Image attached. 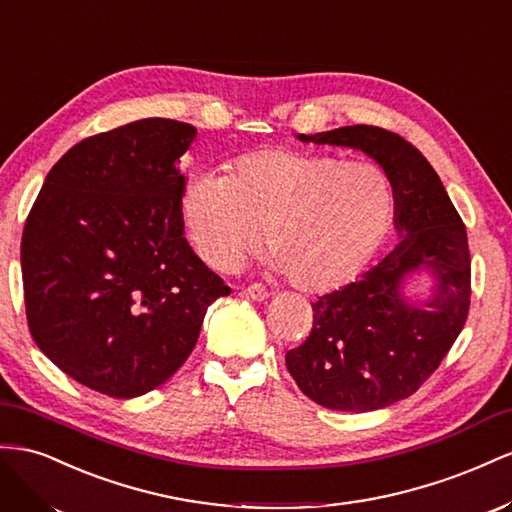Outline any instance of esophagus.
<instances>
[{
	"instance_id": "obj_1",
	"label": "esophagus",
	"mask_w": 512,
	"mask_h": 512,
	"mask_svg": "<svg viewBox=\"0 0 512 512\" xmlns=\"http://www.w3.org/2000/svg\"><path fill=\"white\" fill-rule=\"evenodd\" d=\"M242 294H244L246 298H251V300H266V298L270 296L268 289H266L264 285H261V283H253V285L244 287Z\"/></svg>"
}]
</instances>
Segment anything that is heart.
I'll use <instances>...</instances> for the list:
<instances>
[{
    "mask_svg": "<svg viewBox=\"0 0 512 512\" xmlns=\"http://www.w3.org/2000/svg\"><path fill=\"white\" fill-rule=\"evenodd\" d=\"M394 208L382 167L287 148L242 154L227 175L195 171L180 191L186 238L203 264L238 266L264 229L266 266L302 291L352 281L382 244Z\"/></svg>",
    "mask_w": 512,
    "mask_h": 512,
    "instance_id": "obj_1",
    "label": "heart"
}]
</instances>
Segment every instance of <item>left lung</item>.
<instances>
[{
  "instance_id": "left-lung-1",
  "label": "left lung",
  "mask_w": 512,
  "mask_h": 512,
  "mask_svg": "<svg viewBox=\"0 0 512 512\" xmlns=\"http://www.w3.org/2000/svg\"><path fill=\"white\" fill-rule=\"evenodd\" d=\"M298 139L347 145L375 158L397 193L401 240L362 279L313 304L311 334L287 352V371L328 410H382L427 382L465 326L472 296L465 225L429 160L401 135L356 124ZM420 265L438 281L425 307L400 294L404 274Z\"/></svg>"
}]
</instances>
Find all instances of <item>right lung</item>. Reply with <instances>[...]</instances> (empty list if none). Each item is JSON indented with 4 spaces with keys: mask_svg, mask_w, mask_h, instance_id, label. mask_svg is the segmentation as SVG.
<instances>
[{
    "mask_svg": "<svg viewBox=\"0 0 512 512\" xmlns=\"http://www.w3.org/2000/svg\"><path fill=\"white\" fill-rule=\"evenodd\" d=\"M197 130L148 118L70 148L27 214V326L75 382L113 399L165 384L229 287L184 238L180 156Z\"/></svg>",
    "mask_w": 512,
    "mask_h": 512,
    "instance_id": "obj_1",
    "label": "right lung"
}]
</instances>
